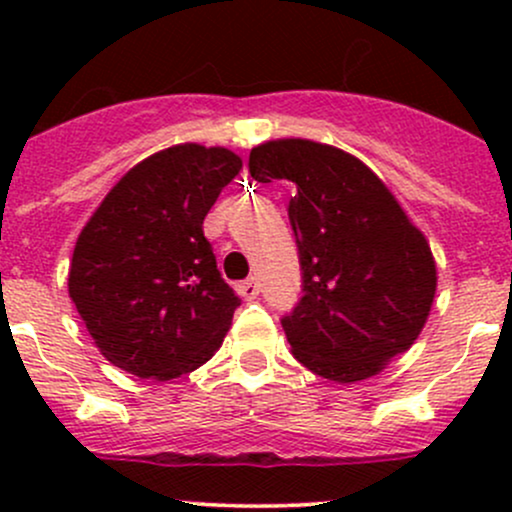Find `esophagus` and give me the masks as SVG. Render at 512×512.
Returning a JSON list of instances; mask_svg holds the SVG:
<instances>
[{"label": "esophagus", "instance_id": "1", "mask_svg": "<svg viewBox=\"0 0 512 512\" xmlns=\"http://www.w3.org/2000/svg\"><path fill=\"white\" fill-rule=\"evenodd\" d=\"M238 293L245 298V301H255V298L260 296V284H257V279L240 281V284H238Z\"/></svg>", "mask_w": 512, "mask_h": 512}]
</instances>
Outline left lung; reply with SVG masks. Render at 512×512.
Segmentation results:
<instances>
[{
  "label": "left lung",
  "instance_id": "obj_1",
  "mask_svg": "<svg viewBox=\"0 0 512 512\" xmlns=\"http://www.w3.org/2000/svg\"><path fill=\"white\" fill-rule=\"evenodd\" d=\"M250 173L298 187L289 221L303 296L281 317L293 356L315 375L356 383L404 354L436 296V262L378 175L308 139L255 146Z\"/></svg>",
  "mask_w": 512,
  "mask_h": 512
}]
</instances>
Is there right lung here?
Masks as SVG:
<instances>
[{
  "mask_svg": "<svg viewBox=\"0 0 512 512\" xmlns=\"http://www.w3.org/2000/svg\"><path fill=\"white\" fill-rule=\"evenodd\" d=\"M240 168L221 146H170L129 170L84 226L69 296L113 366L173 380L221 346L240 298L202 223Z\"/></svg>",
  "mask_w": 512,
  "mask_h": 512,
  "instance_id": "add662e5",
  "label": "right lung"
}]
</instances>
